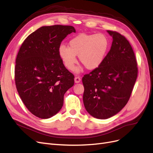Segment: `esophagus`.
I'll list each match as a JSON object with an SVG mask.
<instances>
[{
  "label": "esophagus",
  "mask_w": 153,
  "mask_h": 153,
  "mask_svg": "<svg viewBox=\"0 0 153 153\" xmlns=\"http://www.w3.org/2000/svg\"><path fill=\"white\" fill-rule=\"evenodd\" d=\"M74 81L76 83H79L81 81V78L79 77H76L74 78Z\"/></svg>",
  "instance_id": "1"
}]
</instances>
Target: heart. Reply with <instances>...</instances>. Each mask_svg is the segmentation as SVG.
I'll return each mask as SVG.
<instances>
[{
    "label": "heart",
    "mask_w": 153,
    "mask_h": 153,
    "mask_svg": "<svg viewBox=\"0 0 153 153\" xmlns=\"http://www.w3.org/2000/svg\"><path fill=\"white\" fill-rule=\"evenodd\" d=\"M109 47V41L104 34H80L71 39L68 47L61 45L58 53L68 70H74L76 55L87 69L95 70L104 61Z\"/></svg>",
    "instance_id": "1"
}]
</instances>
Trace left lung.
I'll use <instances>...</instances> for the list:
<instances>
[{
  "mask_svg": "<svg viewBox=\"0 0 153 153\" xmlns=\"http://www.w3.org/2000/svg\"><path fill=\"white\" fill-rule=\"evenodd\" d=\"M107 32L113 39L110 51L99 67L82 79L85 109L98 119L109 118L126 105L138 74L135 53L128 41L116 31Z\"/></svg>",
  "mask_w": 153,
  "mask_h": 153,
  "instance_id": "left-lung-1",
  "label": "left lung"
}]
</instances>
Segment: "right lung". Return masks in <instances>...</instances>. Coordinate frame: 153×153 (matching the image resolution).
<instances>
[{
	"label": "right lung",
	"mask_w": 153,
	"mask_h": 153,
	"mask_svg": "<svg viewBox=\"0 0 153 153\" xmlns=\"http://www.w3.org/2000/svg\"><path fill=\"white\" fill-rule=\"evenodd\" d=\"M76 32L70 25L44 26L30 34L19 48L14 79L18 94L32 114L48 119L58 113L65 92L74 84L59 56L61 42Z\"/></svg>",
	"instance_id": "right-lung-1"
}]
</instances>
